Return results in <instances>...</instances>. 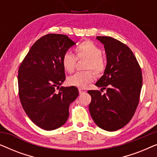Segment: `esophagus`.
I'll list each match as a JSON object with an SVG mask.
<instances>
[{
	"instance_id": "34e87169",
	"label": "esophagus",
	"mask_w": 157,
	"mask_h": 157,
	"mask_svg": "<svg viewBox=\"0 0 157 157\" xmlns=\"http://www.w3.org/2000/svg\"><path fill=\"white\" fill-rule=\"evenodd\" d=\"M78 91H79V94H81L85 93V92H86V90L85 89H82V88H79Z\"/></svg>"
}]
</instances>
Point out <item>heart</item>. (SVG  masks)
I'll return each mask as SVG.
<instances>
[{"label":"heart","instance_id":"b5f03b06","mask_svg":"<svg viewBox=\"0 0 157 157\" xmlns=\"http://www.w3.org/2000/svg\"><path fill=\"white\" fill-rule=\"evenodd\" d=\"M74 51L78 59H86V69H92L96 74H100L106 68V61L101 56L102 51L98 46L91 40H84L74 48ZM76 59L72 53L66 52L61 59L63 69L68 73L74 71ZM94 78V73L91 71L77 72L68 78V83L71 86L84 88Z\"/></svg>","mask_w":157,"mask_h":157}]
</instances>
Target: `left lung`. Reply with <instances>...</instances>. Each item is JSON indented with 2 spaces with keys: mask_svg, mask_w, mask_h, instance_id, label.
I'll list each match as a JSON object with an SVG mask.
<instances>
[{
  "mask_svg": "<svg viewBox=\"0 0 157 157\" xmlns=\"http://www.w3.org/2000/svg\"><path fill=\"white\" fill-rule=\"evenodd\" d=\"M104 44L106 66L96 86L106 89L88 91L91 96L89 111L96 125L113 132L123 128L134 116L142 87V74L132 50L123 43L109 36H97Z\"/></svg>",
  "mask_w": 157,
  "mask_h": 157,
  "instance_id": "left-lung-1",
  "label": "left lung"
}]
</instances>
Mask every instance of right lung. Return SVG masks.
<instances>
[{
  "mask_svg": "<svg viewBox=\"0 0 157 157\" xmlns=\"http://www.w3.org/2000/svg\"><path fill=\"white\" fill-rule=\"evenodd\" d=\"M75 44L66 35L47 34L36 40L19 67L21 105L30 119L44 130L63 126L69 117L70 104L78 96L74 86L60 88L66 79L62 57Z\"/></svg>",
  "mask_w": 157,
  "mask_h": 157,
  "instance_id": "obj_1",
  "label": "right lung"
}]
</instances>
